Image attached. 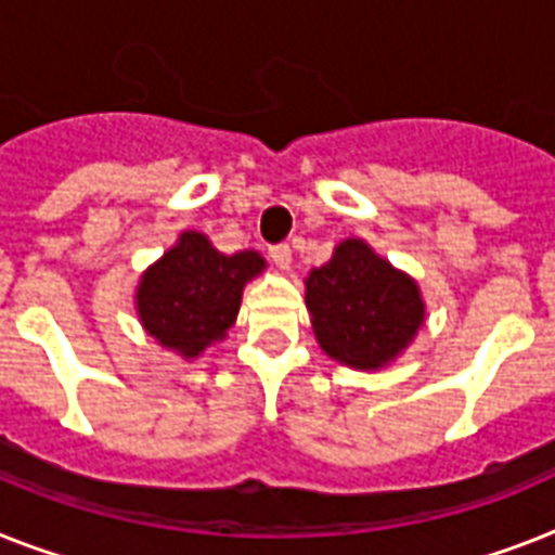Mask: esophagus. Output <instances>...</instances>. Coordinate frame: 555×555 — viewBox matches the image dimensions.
<instances>
[{"label": "esophagus", "instance_id": "obj_1", "mask_svg": "<svg viewBox=\"0 0 555 555\" xmlns=\"http://www.w3.org/2000/svg\"><path fill=\"white\" fill-rule=\"evenodd\" d=\"M269 258L274 260V267H278V269L292 267V249H288V244L272 246V249H269Z\"/></svg>", "mask_w": 555, "mask_h": 555}]
</instances>
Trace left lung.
Masks as SVG:
<instances>
[{"mask_svg":"<svg viewBox=\"0 0 555 555\" xmlns=\"http://www.w3.org/2000/svg\"><path fill=\"white\" fill-rule=\"evenodd\" d=\"M306 309L320 349L360 371L391 363L425 323L414 278L393 269L360 237L343 241L328 263L311 269Z\"/></svg>","mask_w":555,"mask_h":555,"instance_id":"obj_1","label":"left lung"}]
</instances>
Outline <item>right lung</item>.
<instances>
[{
    "label": "right lung",
    "instance_id": "add662e5",
    "mask_svg": "<svg viewBox=\"0 0 555 555\" xmlns=\"http://www.w3.org/2000/svg\"><path fill=\"white\" fill-rule=\"evenodd\" d=\"M267 269L258 251L223 255L201 232H181L178 244L141 274L135 309L144 332L195 360L223 340L241 309L244 286Z\"/></svg>",
    "mask_w": 555,
    "mask_h": 555
}]
</instances>
